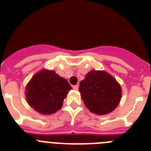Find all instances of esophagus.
Wrapping results in <instances>:
<instances>
[{"label":"esophagus","instance_id":"1","mask_svg":"<svg viewBox=\"0 0 151 151\" xmlns=\"http://www.w3.org/2000/svg\"><path fill=\"white\" fill-rule=\"evenodd\" d=\"M78 87H79V85H73V89H74V90H78Z\"/></svg>","mask_w":151,"mask_h":151}]
</instances>
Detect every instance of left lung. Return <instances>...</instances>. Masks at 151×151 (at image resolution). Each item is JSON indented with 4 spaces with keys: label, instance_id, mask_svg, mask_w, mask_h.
I'll return each instance as SVG.
<instances>
[{
    "label": "left lung",
    "instance_id": "1",
    "mask_svg": "<svg viewBox=\"0 0 151 151\" xmlns=\"http://www.w3.org/2000/svg\"><path fill=\"white\" fill-rule=\"evenodd\" d=\"M78 91L86 107L97 115H105L113 111L122 97L119 84L105 71L89 72L80 82Z\"/></svg>",
    "mask_w": 151,
    "mask_h": 151
}]
</instances>
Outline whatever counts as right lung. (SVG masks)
Masks as SVG:
<instances>
[{
	"label": "right lung",
	"instance_id": "obj_1",
	"mask_svg": "<svg viewBox=\"0 0 151 151\" xmlns=\"http://www.w3.org/2000/svg\"><path fill=\"white\" fill-rule=\"evenodd\" d=\"M72 87L53 70L42 69L36 73L26 88V101L29 106L44 115L56 113Z\"/></svg>",
	"mask_w": 151,
	"mask_h": 151
}]
</instances>
